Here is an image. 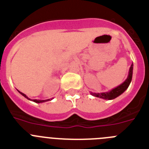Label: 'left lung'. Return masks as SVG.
<instances>
[{"mask_svg": "<svg viewBox=\"0 0 149 149\" xmlns=\"http://www.w3.org/2000/svg\"><path fill=\"white\" fill-rule=\"evenodd\" d=\"M134 64H131V67L129 68L128 75H127V79L124 81L122 84L117 86L116 87L112 89L110 91L108 92H105V93H92L90 92V94L92 95L95 96V97H98L100 98H103L105 100H113L114 98H117L118 96L122 95V93L128 88L129 85L131 84V80H132V75H133V68H134Z\"/></svg>", "mask_w": 149, "mask_h": 149, "instance_id": "8db88e82", "label": "left lung"}]
</instances>
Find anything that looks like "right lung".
I'll return each instance as SVG.
<instances>
[{"mask_svg": "<svg viewBox=\"0 0 149 149\" xmlns=\"http://www.w3.org/2000/svg\"><path fill=\"white\" fill-rule=\"evenodd\" d=\"M18 93H20L21 95H23L24 97H25V98H27V99H28V100H30V101H34V102H36V103H43V102H46V101H51V100H52V99H53V98H50V99H46V100H37V99H33V100H31V99H30V98H28V97H27V96L25 94H24V93H21L20 91H18Z\"/></svg>", "mask_w": 149, "mask_h": 149, "instance_id": "1", "label": "right lung"}]
</instances>
